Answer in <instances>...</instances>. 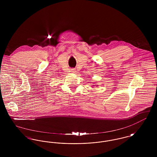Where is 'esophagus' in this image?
<instances>
[{"mask_svg":"<svg viewBox=\"0 0 157 157\" xmlns=\"http://www.w3.org/2000/svg\"><path fill=\"white\" fill-rule=\"evenodd\" d=\"M71 72H75L74 69H71Z\"/></svg>","mask_w":157,"mask_h":157,"instance_id":"esophagus-1","label":"esophagus"}]
</instances>
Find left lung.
<instances>
[{"mask_svg":"<svg viewBox=\"0 0 157 157\" xmlns=\"http://www.w3.org/2000/svg\"><path fill=\"white\" fill-rule=\"evenodd\" d=\"M92 86H94V85H92ZM95 86H98V85H95Z\"/></svg>","mask_w":157,"mask_h":157,"instance_id":"1","label":"left lung"}]
</instances>
